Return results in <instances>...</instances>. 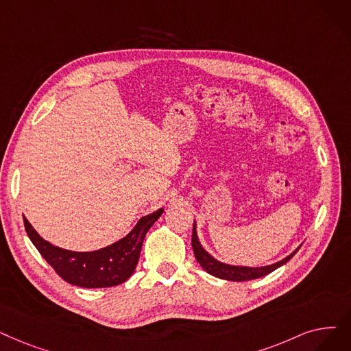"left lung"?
I'll use <instances>...</instances> for the list:
<instances>
[{"instance_id": "obj_1", "label": "left lung", "mask_w": 351, "mask_h": 351, "mask_svg": "<svg viewBox=\"0 0 351 351\" xmlns=\"http://www.w3.org/2000/svg\"><path fill=\"white\" fill-rule=\"evenodd\" d=\"M301 247V245H300ZM300 247L293 252L289 254L288 256H285L284 260L271 264L267 267H237V265H230V264H223L218 260H215L210 254H208L202 245L199 239H197V234H196V223L193 222V231H192V248H193V254L196 261L201 264V267L210 274V276L217 277V278H222V280H228V281H248V280H255V278H261L267 274L276 271L277 268H280L281 265H284L285 263H288L291 258L295 255V252L300 250Z\"/></svg>"}]
</instances>
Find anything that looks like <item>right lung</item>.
<instances>
[{
  "instance_id": "obj_1",
  "label": "right lung",
  "mask_w": 351,
  "mask_h": 351,
  "mask_svg": "<svg viewBox=\"0 0 351 351\" xmlns=\"http://www.w3.org/2000/svg\"><path fill=\"white\" fill-rule=\"evenodd\" d=\"M162 213V208L149 213L139 219L125 238L91 252H75L54 247L49 241L43 239L25 218L24 226L28 238L41 256L64 281L83 288H104L125 282L132 276L138 265L149 228L159 219Z\"/></svg>"
}]
</instances>
